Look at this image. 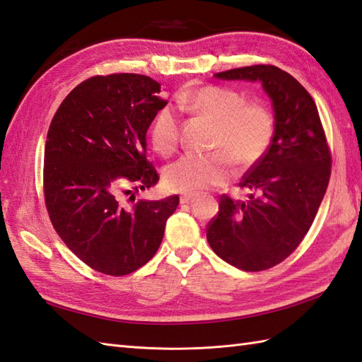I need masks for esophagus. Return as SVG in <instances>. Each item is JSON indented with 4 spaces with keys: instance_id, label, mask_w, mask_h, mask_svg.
<instances>
[{
    "instance_id": "obj_1",
    "label": "esophagus",
    "mask_w": 362,
    "mask_h": 362,
    "mask_svg": "<svg viewBox=\"0 0 362 362\" xmlns=\"http://www.w3.org/2000/svg\"><path fill=\"white\" fill-rule=\"evenodd\" d=\"M197 194H182L180 196V204H189L191 201H194Z\"/></svg>"
}]
</instances>
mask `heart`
Segmentation results:
<instances>
[{"mask_svg":"<svg viewBox=\"0 0 362 362\" xmlns=\"http://www.w3.org/2000/svg\"><path fill=\"white\" fill-rule=\"evenodd\" d=\"M180 109L214 122L213 153H185L165 168L163 182L177 193L219 187L232 177L233 161L252 168L267 153L275 136V117L267 105L245 103L235 90L205 86L185 91L177 98ZM149 141L160 156L169 157L179 148L180 119L171 107H161L149 124Z\"/></svg>","mask_w":362,"mask_h":362,"instance_id":"obj_1","label":"heart"}]
</instances>
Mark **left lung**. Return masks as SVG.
I'll return each mask as SVG.
<instances>
[{"instance_id":"left-lung-1","label":"left lung","mask_w":362,"mask_h":362,"mask_svg":"<svg viewBox=\"0 0 362 362\" xmlns=\"http://www.w3.org/2000/svg\"><path fill=\"white\" fill-rule=\"evenodd\" d=\"M219 79L261 81L275 112V136L263 160L240 188L247 202L228 194L206 226V240L228 264L266 271L294 252L316 218L332 175V152L314 99L297 79L274 65H252L214 74Z\"/></svg>"}]
</instances>
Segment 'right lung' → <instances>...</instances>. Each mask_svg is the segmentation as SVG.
Here are the masks:
<instances>
[{
    "label": "right lung",
    "instance_id": "right-lung-1",
    "mask_svg": "<svg viewBox=\"0 0 362 362\" xmlns=\"http://www.w3.org/2000/svg\"><path fill=\"white\" fill-rule=\"evenodd\" d=\"M160 91L149 76H93L68 93L49 124L43 194L51 224L76 257L105 275L122 276L148 263L179 206L177 194L119 202L160 179L146 158V132L168 104Z\"/></svg>",
    "mask_w": 362,
    "mask_h": 362
}]
</instances>
